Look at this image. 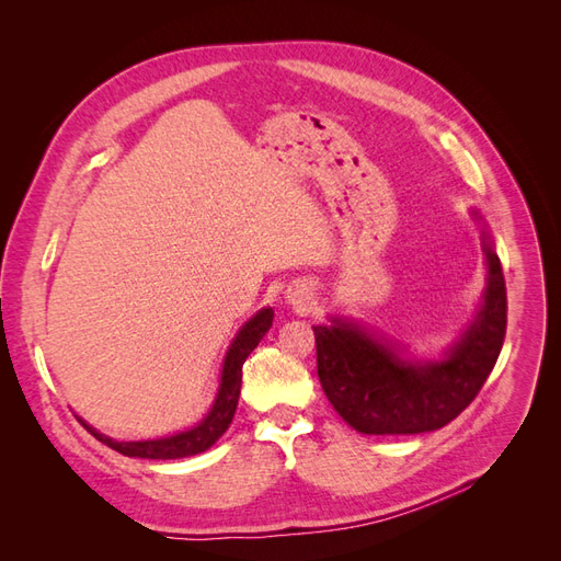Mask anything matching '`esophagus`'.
Masks as SVG:
<instances>
[{
	"instance_id": "1",
	"label": "esophagus",
	"mask_w": 561,
	"mask_h": 561,
	"mask_svg": "<svg viewBox=\"0 0 561 561\" xmlns=\"http://www.w3.org/2000/svg\"><path fill=\"white\" fill-rule=\"evenodd\" d=\"M287 299H290L293 304H295V307H304V304H307V293H304V287H301V290H299V287H297V290L295 293H287Z\"/></svg>"
}]
</instances>
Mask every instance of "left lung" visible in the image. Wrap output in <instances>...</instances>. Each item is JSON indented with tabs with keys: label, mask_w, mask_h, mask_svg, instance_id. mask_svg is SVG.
<instances>
[{
	"label": "left lung",
	"mask_w": 561,
	"mask_h": 561,
	"mask_svg": "<svg viewBox=\"0 0 561 561\" xmlns=\"http://www.w3.org/2000/svg\"><path fill=\"white\" fill-rule=\"evenodd\" d=\"M474 219H482L472 210ZM486 287L480 311L439 360L407 358L404 348L334 316L316 325L318 379L353 431L365 435H416L447 426L480 393L503 348L507 297L499 254L482 229Z\"/></svg>",
	"instance_id": "obj_1"
}]
</instances>
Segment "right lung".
<instances>
[{"instance_id":"1","label":"right lung","mask_w":561,"mask_h":561,"mask_svg":"<svg viewBox=\"0 0 561 561\" xmlns=\"http://www.w3.org/2000/svg\"><path fill=\"white\" fill-rule=\"evenodd\" d=\"M271 322H274V309H262L254 313L245 325L236 332L233 342L227 348V355L222 360V369H219V386H217V396L210 404L208 414L201 419L196 426L157 437V439H135V443H118V439L103 435L89 426L87 421L79 419V423L87 428L95 439L107 445L110 449L124 454V456H138V458H161V461H168V458H184V456H196L201 451L210 449L219 437H222L229 428V423L236 414V404H239L241 396V379H243V363L248 355L257 348L262 342V336L268 332Z\"/></svg>"}]
</instances>
